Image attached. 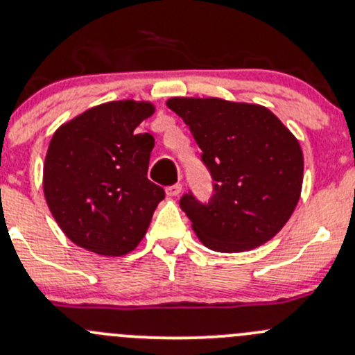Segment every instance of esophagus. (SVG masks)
Here are the masks:
<instances>
[{
    "instance_id": "esophagus-1",
    "label": "esophagus",
    "mask_w": 355,
    "mask_h": 355,
    "mask_svg": "<svg viewBox=\"0 0 355 355\" xmlns=\"http://www.w3.org/2000/svg\"><path fill=\"white\" fill-rule=\"evenodd\" d=\"M180 192H182V184H175V185H170V187H166L168 197H177L180 196Z\"/></svg>"
}]
</instances>
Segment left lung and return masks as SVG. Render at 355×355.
I'll return each mask as SVG.
<instances>
[{
	"mask_svg": "<svg viewBox=\"0 0 355 355\" xmlns=\"http://www.w3.org/2000/svg\"><path fill=\"white\" fill-rule=\"evenodd\" d=\"M168 109L184 119L202 149L214 185L207 204L192 192L180 207L207 248L236 253L275 236L303 187V151L270 110L223 98H170Z\"/></svg>",
	"mask_w": 355,
	"mask_h": 355,
	"instance_id": "left-lung-1",
	"label": "left lung"
}]
</instances>
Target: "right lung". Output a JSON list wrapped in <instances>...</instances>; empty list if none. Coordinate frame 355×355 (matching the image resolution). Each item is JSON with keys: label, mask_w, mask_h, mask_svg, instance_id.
<instances>
[{"label": "right lung", "mask_w": 355, "mask_h": 355, "mask_svg": "<svg viewBox=\"0 0 355 355\" xmlns=\"http://www.w3.org/2000/svg\"><path fill=\"white\" fill-rule=\"evenodd\" d=\"M155 114L149 102L119 100L88 109L52 136L44 196L73 243L105 257L132 252L165 190L148 180L151 134L136 128Z\"/></svg>", "instance_id": "1"}]
</instances>
